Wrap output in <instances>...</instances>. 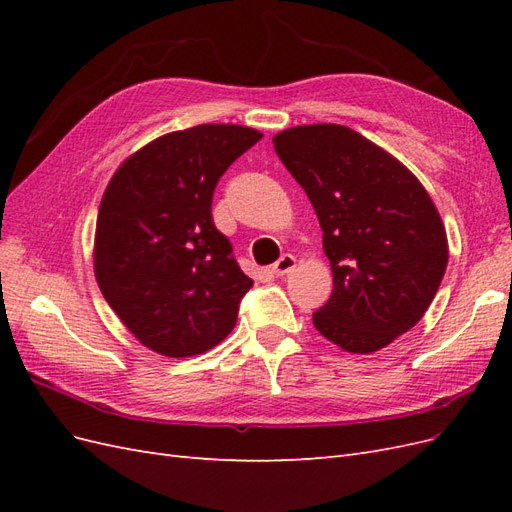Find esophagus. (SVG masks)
Returning <instances> with one entry per match:
<instances>
[{
	"instance_id": "1",
	"label": "esophagus",
	"mask_w": 512,
	"mask_h": 512,
	"mask_svg": "<svg viewBox=\"0 0 512 512\" xmlns=\"http://www.w3.org/2000/svg\"><path fill=\"white\" fill-rule=\"evenodd\" d=\"M294 267H297V258H294L292 254H284L280 260L275 262V265L271 267V271L277 275V277H282V275H288Z\"/></svg>"
}]
</instances>
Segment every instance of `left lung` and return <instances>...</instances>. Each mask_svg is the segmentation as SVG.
<instances>
[{
    "label": "left lung",
    "mask_w": 512,
    "mask_h": 512,
    "mask_svg": "<svg viewBox=\"0 0 512 512\" xmlns=\"http://www.w3.org/2000/svg\"><path fill=\"white\" fill-rule=\"evenodd\" d=\"M322 228L331 299L314 327L348 352L389 346L423 318L448 262L446 230L427 190L391 153L337 123L273 136Z\"/></svg>",
    "instance_id": "1"
}]
</instances>
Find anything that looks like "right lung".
Segmentation results:
<instances>
[{
	"label": "right lung",
	"mask_w": 512,
	"mask_h": 512,
	"mask_svg": "<svg viewBox=\"0 0 512 512\" xmlns=\"http://www.w3.org/2000/svg\"><path fill=\"white\" fill-rule=\"evenodd\" d=\"M260 132L203 123L145 145L102 196L94 269L104 299L153 352L203 354L235 329L254 286L215 228L211 200Z\"/></svg>",
	"instance_id": "right-lung-1"
}]
</instances>
